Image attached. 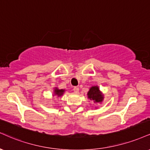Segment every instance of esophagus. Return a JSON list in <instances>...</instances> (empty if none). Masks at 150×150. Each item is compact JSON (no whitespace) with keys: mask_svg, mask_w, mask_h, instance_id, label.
<instances>
[{"mask_svg":"<svg viewBox=\"0 0 150 150\" xmlns=\"http://www.w3.org/2000/svg\"><path fill=\"white\" fill-rule=\"evenodd\" d=\"M73 91L75 93H78L79 92V87H77V86H74Z\"/></svg>","mask_w":150,"mask_h":150,"instance_id":"obj_1","label":"esophagus"}]
</instances>
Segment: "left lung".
I'll list each match as a JSON object with an SVG mask.
<instances>
[{"label":"left lung","mask_w":150,"mask_h":150,"mask_svg":"<svg viewBox=\"0 0 150 150\" xmlns=\"http://www.w3.org/2000/svg\"><path fill=\"white\" fill-rule=\"evenodd\" d=\"M88 98L90 100H93L94 103H100L101 102L103 99V96L101 94L100 90L97 86H92L91 89H89V92H88Z\"/></svg>","instance_id":"obj_1"}]
</instances>
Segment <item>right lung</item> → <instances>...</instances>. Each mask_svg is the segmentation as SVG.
<instances>
[{"instance_id": "obj_1", "label": "right lung", "mask_w": 150, "mask_h": 150, "mask_svg": "<svg viewBox=\"0 0 150 150\" xmlns=\"http://www.w3.org/2000/svg\"><path fill=\"white\" fill-rule=\"evenodd\" d=\"M65 90L64 89H55L54 91V93H55V95H57L58 96H61L63 95V93H64Z\"/></svg>"}]
</instances>
